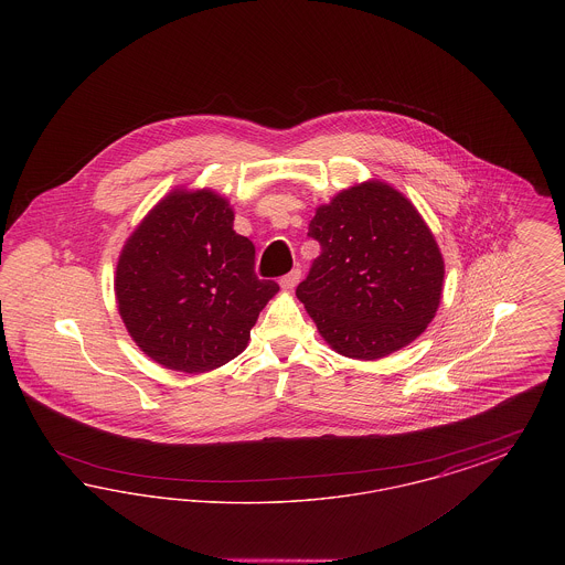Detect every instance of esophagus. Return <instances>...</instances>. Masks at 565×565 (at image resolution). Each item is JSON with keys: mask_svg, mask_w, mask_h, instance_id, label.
Wrapping results in <instances>:
<instances>
[{"mask_svg": "<svg viewBox=\"0 0 565 565\" xmlns=\"http://www.w3.org/2000/svg\"><path fill=\"white\" fill-rule=\"evenodd\" d=\"M298 281H300V269H292L288 275H284V277L279 279V284H281L284 290H295Z\"/></svg>", "mask_w": 565, "mask_h": 565, "instance_id": "esophagus-1", "label": "esophagus"}]
</instances>
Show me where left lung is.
<instances>
[{
	"mask_svg": "<svg viewBox=\"0 0 565 565\" xmlns=\"http://www.w3.org/2000/svg\"><path fill=\"white\" fill-rule=\"evenodd\" d=\"M307 235L322 254L296 296L332 350L376 360L426 330L443 295L445 263L398 190L383 182L343 190L318 207Z\"/></svg>",
	"mask_w": 565,
	"mask_h": 565,
	"instance_id": "left-lung-1",
	"label": "left lung"
}]
</instances>
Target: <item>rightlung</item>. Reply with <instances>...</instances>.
<instances>
[{
	"label": "right lung",
	"mask_w": 565,
	"mask_h": 565,
	"mask_svg": "<svg viewBox=\"0 0 565 565\" xmlns=\"http://www.w3.org/2000/svg\"><path fill=\"white\" fill-rule=\"evenodd\" d=\"M233 220L212 190H173L122 247L120 318L141 351L171 371L207 373L237 358L279 290L258 279L256 247Z\"/></svg>",
	"instance_id": "right-lung-1"
}]
</instances>
